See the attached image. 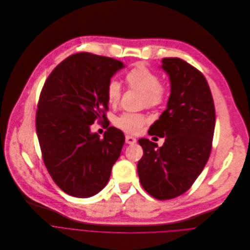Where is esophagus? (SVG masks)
Segmentation results:
<instances>
[{"label":"esophagus","mask_w":250,"mask_h":250,"mask_svg":"<svg viewBox=\"0 0 250 250\" xmlns=\"http://www.w3.org/2000/svg\"><path fill=\"white\" fill-rule=\"evenodd\" d=\"M125 142L127 144H134V143H136V138H134L130 135H125Z\"/></svg>","instance_id":"34e87169"}]
</instances>
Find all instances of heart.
Wrapping results in <instances>:
<instances>
[{
  "label": "heart",
  "mask_w": 250,
  "mask_h": 250,
  "mask_svg": "<svg viewBox=\"0 0 250 250\" xmlns=\"http://www.w3.org/2000/svg\"><path fill=\"white\" fill-rule=\"evenodd\" d=\"M125 81L128 87L142 92V103L148 108H154L162 105L167 98L168 89L160 82L158 74L143 64L131 68L125 75ZM108 103L112 106L119 104L122 96L121 84L116 80L109 81L106 88ZM147 118L138 113H123L115 120V125L125 132L136 134L146 124Z\"/></svg>",
  "instance_id": "obj_1"
}]
</instances>
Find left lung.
<instances>
[{"mask_svg": "<svg viewBox=\"0 0 250 250\" xmlns=\"http://www.w3.org/2000/svg\"><path fill=\"white\" fill-rule=\"evenodd\" d=\"M162 68L171 81V94L150 135L165 137L163 146L138 140L143 156L137 173L142 188L154 198L167 200L190 188L209 159L216 114L204 75L179 58H165Z\"/></svg>", "mask_w": 250, "mask_h": 250, "instance_id": "obj_1", "label": "left lung"}]
</instances>
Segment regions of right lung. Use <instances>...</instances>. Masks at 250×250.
Listing matches in <instances>:
<instances>
[{"label": "right lung", "mask_w": 250, "mask_h": 250, "mask_svg": "<svg viewBox=\"0 0 250 250\" xmlns=\"http://www.w3.org/2000/svg\"><path fill=\"white\" fill-rule=\"evenodd\" d=\"M122 62L77 53L60 62L44 83L36 112V132L46 168L65 193L87 198L107 185L125 135L110 126L101 139L90 125L107 119L106 88Z\"/></svg>", "instance_id": "add662e5"}]
</instances>
